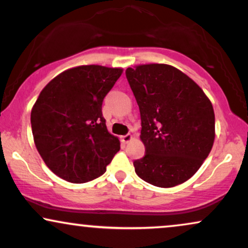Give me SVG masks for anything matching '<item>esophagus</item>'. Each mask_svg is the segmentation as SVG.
Returning <instances> with one entry per match:
<instances>
[{
  "mask_svg": "<svg viewBox=\"0 0 248 248\" xmlns=\"http://www.w3.org/2000/svg\"><path fill=\"white\" fill-rule=\"evenodd\" d=\"M131 140H133V136H131L130 134H127V135H124V136L121 137V140H122V142H124V144L129 143Z\"/></svg>",
  "mask_w": 248,
  "mask_h": 248,
  "instance_id": "34e87169",
  "label": "esophagus"
}]
</instances>
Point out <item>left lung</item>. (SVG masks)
<instances>
[{
  "instance_id": "left-lung-1",
  "label": "left lung",
  "mask_w": 248,
  "mask_h": 248,
  "mask_svg": "<svg viewBox=\"0 0 248 248\" xmlns=\"http://www.w3.org/2000/svg\"><path fill=\"white\" fill-rule=\"evenodd\" d=\"M126 77L139 104L140 140L145 155L134 161L147 183L171 187L197 173L215 139L213 105L186 74L166 64L127 68Z\"/></svg>"
}]
</instances>
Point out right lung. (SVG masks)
<instances>
[{
	"instance_id": "1",
	"label": "right lung",
	"mask_w": 248,
	"mask_h": 248,
	"mask_svg": "<svg viewBox=\"0 0 248 248\" xmlns=\"http://www.w3.org/2000/svg\"><path fill=\"white\" fill-rule=\"evenodd\" d=\"M121 74L122 68L83 65L64 71L40 93L31 112L34 143L62 180L84 183L101 176L120 150L102 104Z\"/></svg>"
}]
</instances>
